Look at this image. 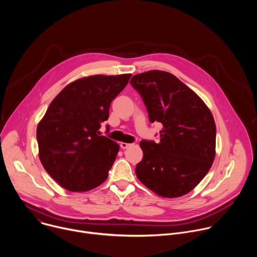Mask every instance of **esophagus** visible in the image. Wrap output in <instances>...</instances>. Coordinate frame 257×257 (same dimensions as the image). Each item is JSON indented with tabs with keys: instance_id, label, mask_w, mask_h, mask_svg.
<instances>
[{
	"instance_id": "obj_1",
	"label": "esophagus",
	"mask_w": 257,
	"mask_h": 257,
	"mask_svg": "<svg viewBox=\"0 0 257 257\" xmlns=\"http://www.w3.org/2000/svg\"><path fill=\"white\" fill-rule=\"evenodd\" d=\"M131 145H132V144H130V143H126V142H121V143H120L121 149H123V150H126V149L130 148Z\"/></svg>"
}]
</instances>
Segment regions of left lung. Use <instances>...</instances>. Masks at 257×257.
<instances>
[{
	"instance_id": "1",
	"label": "left lung",
	"mask_w": 257,
	"mask_h": 257,
	"mask_svg": "<svg viewBox=\"0 0 257 257\" xmlns=\"http://www.w3.org/2000/svg\"><path fill=\"white\" fill-rule=\"evenodd\" d=\"M152 123L163 125L160 141H140L143 158L135 173L155 193L174 198L190 192L215 156V124L202 99L169 72L153 70L130 80Z\"/></svg>"
}]
</instances>
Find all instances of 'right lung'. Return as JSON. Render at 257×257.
Instances as JSON below:
<instances>
[{
  "mask_svg": "<svg viewBox=\"0 0 257 257\" xmlns=\"http://www.w3.org/2000/svg\"><path fill=\"white\" fill-rule=\"evenodd\" d=\"M131 74L93 75L68 84L38 125L40 160L49 175L69 191H88L105 181L119 144L100 135L112 100Z\"/></svg>",
  "mask_w": 257,
  "mask_h": 257,
  "instance_id": "add662e5",
  "label": "right lung"
}]
</instances>
